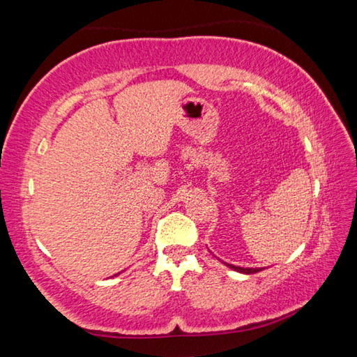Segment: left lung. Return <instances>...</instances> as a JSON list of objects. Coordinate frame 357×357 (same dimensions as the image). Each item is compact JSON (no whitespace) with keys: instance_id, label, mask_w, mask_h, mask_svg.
<instances>
[{"instance_id":"left-lung-1","label":"left lung","mask_w":357,"mask_h":357,"mask_svg":"<svg viewBox=\"0 0 357 357\" xmlns=\"http://www.w3.org/2000/svg\"><path fill=\"white\" fill-rule=\"evenodd\" d=\"M227 266L243 274H255V273H259V271H263L261 268H239V266H233V264H227Z\"/></svg>"}]
</instances>
